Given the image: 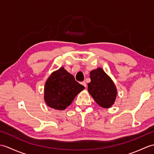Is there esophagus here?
I'll use <instances>...</instances> for the list:
<instances>
[{"label":"esophagus","mask_w":154,"mask_h":154,"mask_svg":"<svg viewBox=\"0 0 154 154\" xmlns=\"http://www.w3.org/2000/svg\"><path fill=\"white\" fill-rule=\"evenodd\" d=\"M81 85H83L85 87H87V83H86V82H85V81H83V82H81Z\"/></svg>","instance_id":"1"}]
</instances>
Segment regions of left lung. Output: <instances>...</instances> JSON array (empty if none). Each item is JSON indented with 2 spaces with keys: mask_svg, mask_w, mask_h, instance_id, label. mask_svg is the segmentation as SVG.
<instances>
[{
  "mask_svg": "<svg viewBox=\"0 0 154 154\" xmlns=\"http://www.w3.org/2000/svg\"><path fill=\"white\" fill-rule=\"evenodd\" d=\"M90 78L91 81L88 84L89 93L99 106L110 108L117 96V89L112 80L100 67L91 71Z\"/></svg>",
  "mask_w": 154,
  "mask_h": 154,
  "instance_id": "1",
  "label": "left lung"
}]
</instances>
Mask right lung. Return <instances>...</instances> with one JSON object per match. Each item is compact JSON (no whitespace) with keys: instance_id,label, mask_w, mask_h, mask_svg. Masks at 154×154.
Returning <instances> with one entry per match:
<instances>
[{"instance_id":"add662e5","label":"right lung","mask_w":154,"mask_h":154,"mask_svg":"<svg viewBox=\"0 0 154 154\" xmlns=\"http://www.w3.org/2000/svg\"><path fill=\"white\" fill-rule=\"evenodd\" d=\"M85 88L72 75L63 68L52 73L45 86V100L49 107L63 110L69 106L78 93Z\"/></svg>"}]
</instances>
